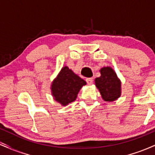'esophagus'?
Segmentation results:
<instances>
[{
  "label": "esophagus",
  "mask_w": 155,
  "mask_h": 155,
  "mask_svg": "<svg viewBox=\"0 0 155 155\" xmlns=\"http://www.w3.org/2000/svg\"><path fill=\"white\" fill-rule=\"evenodd\" d=\"M86 81H87V83L88 84H92L93 83V79L92 78H87V79H86Z\"/></svg>",
  "instance_id": "obj_1"
}]
</instances>
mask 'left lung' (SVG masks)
<instances>
[{
    "label": "left lung",
    "mask_w": 155,
    "mask_h": 155,
    "mask_svg": "<svg viewBox=\"0 0 155 155\" xmlns=\"http://www.w3.org/2000/svg\"><path fill=\"white\" fill-rule=\"evenodd\" d=\"M101 76L95 79L96 87L105 101L111 102L120 95V81L110 67L100 69Z\"/></svg>",
    "instance_id": "8db88e82"
}]
</instances>
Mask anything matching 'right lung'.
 I'll use <instances>...</instances> for the list:
<instances>
[{
  "label": "right lung",
  "mask_w": 155,
  "mask_h": 155,
  "mask_svg": "<svg viewBox=\"0 0 155 155\" xmlns=\"http://www.w3.org/2000/svg\"><path fill=\"white\" fill-rule=\"evenodd\" d=\"M85 84L84 80L65 66L52 84V94L56 101L66 105L76 100L80 89Z\"/></svg>",
  "instance_id": "right-lung-1"
}]
</instances>
